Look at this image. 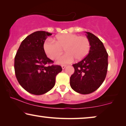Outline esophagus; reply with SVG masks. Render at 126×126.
Returning <instances> with one entry per match:
<instances>
[{
	"instance_id": "esophagus-1",
	"label": "esophagus",
	"mask_w": 126,
	"mask_h": 126,
	"mask_svg": "<svg viewBox=\"0 0 126 126\" xmlns=\"http://www.w3.org/2000/svg\"><path fill=\"white\" fill-rule=\"evenodd\" d=\"M65 67H66V65H62V69L63 70V69H64Z\"/></svg>"
}]
</instances>
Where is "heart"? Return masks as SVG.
Here are the masks:
<instances>
[{"instance_id": "heart-1", "label": "heart", "mask_w": 126, "mask_h": 126, "mask_svg": "<svg viewBox=\"0 0 126 126\" xmlns=\"http://www.w3.org/2000/svg\"><path fill=\"white\" fill-rule=\"evenodd\" d=\"M43 47L48 57L52 60L59 58L64 49L65 54L59 58L58 63L65 64L71 63L74 59L79 61L86 57L90 51V42L86 36L74 33H63L57 35L54 40H46Z\"/></svg>"}]
</instances>
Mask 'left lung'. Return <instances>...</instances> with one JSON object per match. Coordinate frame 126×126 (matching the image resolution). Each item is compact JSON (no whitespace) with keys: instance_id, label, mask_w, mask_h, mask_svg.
I'll list each match as a JSON object with an SVG mask.
<instances>
[{"instance_id":"obj_1","label":"left lung","mask_w":126,"mask_h":126,"mask_svg":"<svg viewBox=\"0 0 126 126\" xmlns=\"http://www.w3.org/2000/svg\"><path fill=\"white\" fill-rule=\"evenodd\" d=\"M90 42L86 57L73 65L75 72L70 77V86L81 94H88L98 89L106 78L108 68V54L100 40L86 32Z\"/></svg>"}]
</instances>
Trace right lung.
Listing matches in <instances>:
<instances>
[{
  "instance_id": "add662e5",
  "label": "right lung",
  "mask_w": 126,
  "mask_h": 126,
  "mask_svg": "<svg viewBox=\"0 0 126 126\" xmlns=\"http://www.w3.org/2000/svg\"><path fill=\"white\" fill-rule=\"evenodd\" d=\"M52 33L38 31L28 35L21 43L14 61L16 79L20 86L29 93L40 95L54 87L57 74L62 71L58 65L47 58L44 43Z\"/></svg>"
}]
</instances>
